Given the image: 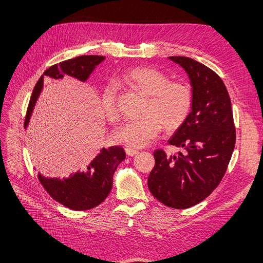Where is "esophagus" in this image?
<instances>
[{"label":"esophagus","instance_id":"1","mask_svg":"<svg viewBox=\"0 0 263 263\" xmlns=\"http://www.w3.org/2000/svg\"><path fill=\"white\" fill-rule=\"evenodd\" d=\"M125 153L127 156H135L137 155L139 152L137 149H132V148H125Z\"/></svg>","mask_w":263,"mask_h":263}]
</instances>
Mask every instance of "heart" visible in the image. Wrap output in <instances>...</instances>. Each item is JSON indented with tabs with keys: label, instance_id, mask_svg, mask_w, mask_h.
<instances>
[{
	"label": "heart",
	"instance_id": "b5f03b06",
	"mask_svg": "<svg viewBox=\"0 0 263 263\" xmlns=\"http://www.w3.org/2000/svg\"><path fill=\"white\" fill-rule=\"evenodd\" d=\"M124 79L137 90L149 97L141 120L123 123L113 133L116 143L130 148L146 147L159 135L161 127L177 130L186 121L192 109V91L184 82L170 81L163 72L140 66L127 71ZM102 107L106 119L115 122L119 119L116 107V91L113 83L104 88Z\"/></svg>",
	"mask_w": 263,
	"mask_h": 263
}]
</instances>
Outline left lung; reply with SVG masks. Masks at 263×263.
I'll use <instances>...</instances> for the list:
<instances>
[{"mask_svg":"<svg viewBox=\"0 0 263 263\" xmlns=\"http://www.w3.org/2000/svg\"><path fill=\"white\" fill-rule=\"evenodd\" d=\"M168 59L187 73L192 109L168 140L184 153L167 156L155 150L148 187L165 205L186 209L209 197L225 175L235 147V126L230 95L219 76L193 59Z\"/></svg>","mask_w":263,"mask_h":263,"instance_id":"obj_1","label":"left lung"}]
</instances>
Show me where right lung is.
<instances>
[{"label": "right lung", "instance_id": "right-lung-1", "mask_svg": "<svg viewBox=\"0 0 263 263\" xmlns=\"http://www.w3.org/2000/svg\"><path fill=\"white\" fill-rule=\"evenodd\" d=\"M105 60L99 55H82L66 60L48 68L39 78L33 88L29 105H28L25 128L29 124L32 110L37 99L44 88V80L49 79L58 82L65 76L86 82L96 66ZM125 158L124 149L122 147H109L99 150L83 171L72 173L69 177H46L38 173L42 185L51 197L66 208L74 211L92 209L107 198L113 186V175Z\"/></svg>", "mask_w": 263, "mask_h": 263}]
</instances>
